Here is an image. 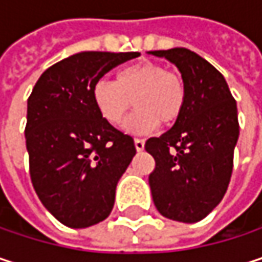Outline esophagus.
I'll list each match as a JSON object with an SVG mask.
<instances>
[{
    "instance_id": "obj_1",
    "label": "esophagus",
    "mask_w": 262,
    "mask_h": 262,
    "mask_svg": "<svg viewBox=\"0 0 262 262\" xmlns=\"http://www.w3.org/2000/svg\"><path fill=\"white\" fill-rule=\"evenodd\" d=\"M135 147H136L138 151H142V150H144V139L136 138V139H135Z\"/></svg>"
}]
</instances>
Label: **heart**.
I'll use <instances>...</instances> for the list:
<instances>
[{"mask_svg":"<svg viewBox=\"0 0 262 262\" xmlns=\"http://www.w3.org/2000/svg\"><path fill=\"white\" fill-rule=\"evenodd\" d=\"M92 101L100 117L120 126L133 104L136 112L126 123L132 133L144 135L159 123L173 124L186 103V84L176 70H165L153 60H138L120 68L114 81L98 80L92 88Z\"/></svg>","mask_w":262,"mask_h":262,"instance_id":"b5f03b06","label":"heart"}]
</instances>
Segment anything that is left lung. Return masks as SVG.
I'll return each instance as SVG.
<instances>
[{"label": "left lung", "mask_w": 262, "mask_h": 262, "mask_svg": "<svg viewBox=\"0 0 262 262\" xmlns=\"http://www.w3.org/2000/svg\"><path fill=\"white\" fill-rule=\"evenodd\" d=\"M151 54L173 62L186 84L179 120L144 145L156 164L148 176L153 202L164 217L195 223L222 202L231 182L239 135L236 101L222 73L194 51Z\"/></svg>", "instance_id": "8db88e82"}]
</instances>
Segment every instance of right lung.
I'll use <instances>...</instances> for the list:
<instances>
[{"label": "right lung", "mask_w": 262, "mask_h": 262, "mask_svg": "<svg viewBox=\"0 0 262 262\" xmlns=\"http://www.w3.org/2000/svg\"><path fill=\"white\" fill-rule=\"evenodd\" d=\"M139 53L83 51L50 67L27 103L26 144L33 188L65 226L88 228L109 217L115 188L136 153L130 135L104 121L92 88Z\"/></svg>", "instance_id": "add662e5"}]
</instances>
